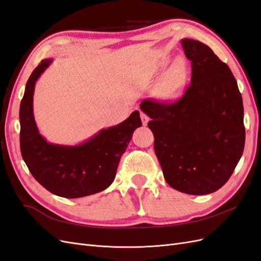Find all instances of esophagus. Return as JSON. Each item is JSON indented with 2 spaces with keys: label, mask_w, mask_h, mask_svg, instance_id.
Here are the masks:
<instances>
[{
  "label": "esophagus",
  "mask_w": 261,
  "mask_h": 261,
  "mask_svg": "<svg viewBox=\"0 0 261 261\" xmlns=\"http://www.w3.org/2000/svg\"><path fill=\"white\" fill-rule=\"evenodd\" d=\"M140 118H141V122H143V125L146 126L148 124L149 121V117L145 114V113H140Z\"/></svg>",
  "instance_id": "esophagus-1"
}]
</instances>
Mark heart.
<instances>
[{
    "instance_id": "obj_1",
    "label": "heart",
    "mask_w": 261,
    "mask_h": 261,
    "mask_svg": "<svg viewBox=\"0 0 261 261\" xmlns=\"http://www.w3.org/2000/svg\"><path fill=\"white\" fill-rule=\"evenodd\" d=\"M186 75L184 62L178 61L175 64H173L167 77L164 78V81L159 86V90H158L159 97L165 100L176 97L184 87Z\"/></svg>"
}]
</instances>
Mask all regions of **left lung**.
Returning <instances> with one entry per match:
<instances>
[{"label": "left lung", "instance_id": "obj_1", "mask_svg": "<svg viewBox=\"0 0 261 261\" xmlns=\"http://www.w3.org/2000/svg\"><path fill=\"white\" fill-rule=\"evenodd\" d=\"M192 62L191 85L171 103L147 99L154 152L167 183L189 195L215 193L231 177L244 151V107L230 67L207 44L181 39Z\"/></svg>", "mask_w": 261, "mask_h": 261}]
</instances>
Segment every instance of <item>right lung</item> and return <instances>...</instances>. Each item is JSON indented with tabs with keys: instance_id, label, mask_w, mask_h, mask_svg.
I'll list each match as a JSON object with an SVG mask.
<instances>
[{
	"instance_id": "obj_1",
	"label": "right lung",
	"mask_w": 261,
	"mask_h": 261,
	"mask_svg": "<svg viewBox=\"0 0 261 261\" xmlns=\"http://www.w3.org/2000/svg\"><path fill=\"white\" fill-rule=\"evenodd\" d=\"M52 61L42 60L26 84L19 109L20 151L30 173L45 189L64 198H80L112 184L118 162L141 120L139 112L134 111L122 123L101 129L81 145L48 143L37 127L33 103L36 82Z\"/></svg>"
}]
</instances>
